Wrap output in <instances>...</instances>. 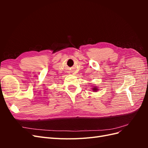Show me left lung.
<instances>
[{
	"label": "left lung",
	"instance_id": "obj_1",
	"mask_svg": "<svg viewBox=\"0 0 148 148\" xmlns=\"http://www.w3.org/2000/svg\"><path fill=\"white\" fill-rule=\"evenodd\" d=\"M92 89H93L92 90H94V91H97V88H92Z\"/></svg>",
	"mask_w": 148,
	"mask_h": 148
}]
</instances>
